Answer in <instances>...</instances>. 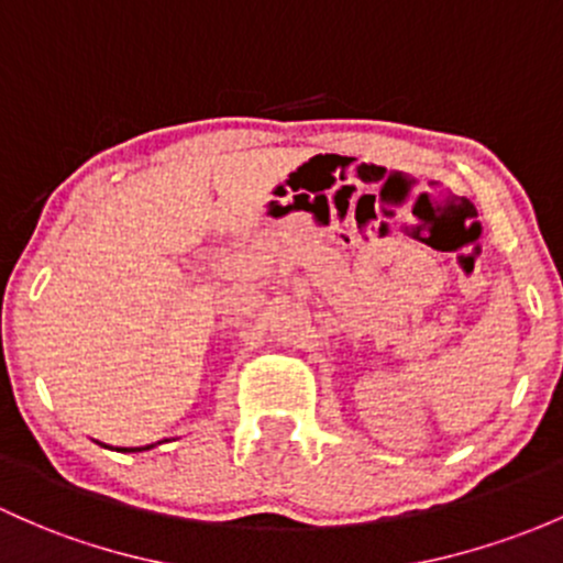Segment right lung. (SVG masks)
<instances>
[{"instance_id":"right-lung-1","label":"right lung","mask_w":563,"mask_h":563,"mask_svg":"<svg viewBox=\"0 0 563 563\" xmlns=\"http://www.w3.org/2000/svg\"><path fill=\"white\" fill-rule=\"evenodd\" d=\"M156 445H162V442H156ZM156 445H142V448H121L123 453H140V451H151V448H156Z\"/></svg>"}]
</instances>
